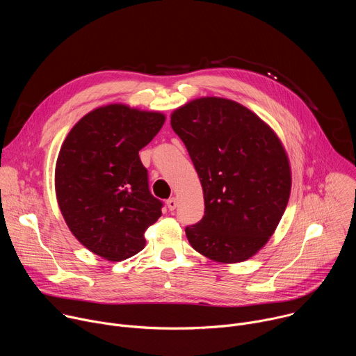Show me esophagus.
Segmentation results:
<instances>
[{
    "mask_svg": "<svg viewBox=\"0 0 356 356\" xmlns=\"http://www.w3.org/2000/svg\"><path fill=\"white\" fill-rule=\"evenodd\" d=\"M166 205H168L169 211H175L176 207H177V200H176L175 197H172V198H169V200L166 201Z\"/></svg>",
    "mask_w": 356,
    "mask_h": 356,
    "instance_id": "esophagus-1",
    "label": "esophagus"
}]
</instances>
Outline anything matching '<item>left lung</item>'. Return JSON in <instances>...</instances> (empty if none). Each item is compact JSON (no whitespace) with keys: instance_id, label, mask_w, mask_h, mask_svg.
<instances>
[{"instance_id":"1","label":"left lung","mask_w":356,"mask_h":356,"mask_svg":"<svg viewBox=\"0 0 356 356\" xmlns=\"http://www.w3.org/2000/svg\"><path fill=\"white\" fill-rule=\"evenodd\" d=\"M200 177L205 211L186 227L191 248L218 263L254 256L275 232L291 194V166L277 134L238 102L200 97L172 113Z\"/></svg>"}]
</instances>
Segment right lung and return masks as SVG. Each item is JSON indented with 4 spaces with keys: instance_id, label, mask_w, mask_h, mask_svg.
<instances>
[{
    "instance_id": "add662e5",
    "label": "right lung",
    "mask_w": 356,
    "mask_h": 356,
    "mask_svg": "<svg viewBox=\"0 0 356 356\" xmlns=\"http://www.w3.org/2000/svg\"><path fill=\"white\" fill-rule=\"evenodd\" d=\"M165 114L107 104L83 115L56 163V195L75 238L92 253L122 261L145 248V230L163 202L148 186L138 152L159 133Z\"/></svg>"
}]
</instances>
